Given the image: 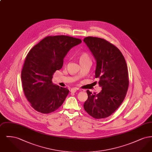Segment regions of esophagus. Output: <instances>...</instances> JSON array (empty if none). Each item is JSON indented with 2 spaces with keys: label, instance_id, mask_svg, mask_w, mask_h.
Returning a JSON list of instances; mask_svg holds the SVG:
<instances>
[{
  "label": "esophagus",
  "instance_id": "1",
  "mask_svg": "<svg viewBox=\"0 0 152 152\" xmlns=\"http://www.w3.org/2000/svg\"><path fill=\"white\" fill-rule=\"evenodd\" d=\"M77 90H79L78 88H72V89H71V92H73V93H75V92H76Z\"/></svg>",
  "mask_w": 152,
  "mask_h": 152
}]
</instances>
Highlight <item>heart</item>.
<instances>
[{"label":"heart","mask_w":152,"mask_h":152,"mask_svg":"<svg viewBox=\"0 0 152 152\" xmlns=\"http://www.w3.org/2000/svg\"><path fill=\"white\" fill-rule=\"evenodd\" d=\"M89 60V58L88 55L86 53H81L79 56V61H84V60Z\"/></svg>","instance_id":"1"}]
</instances>
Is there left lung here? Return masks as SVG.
Masks as SVG:
<instances>
[{
  "instance_id": "8db88e82",
  "label": "left lung",
  "mask_w": 152,
  "mask_h": 152,
  "mask_svg": "<svg viewBox=\"0 0 152 152\" xmlns=\"http://www.w3.org/2000/svg\"><path fill=\"white\" fill-rule=\"evenodd\" d=\"M96 61L95 77L102 90L98 94L87 90L84 108L94 118L110 116L123 102L129 86L127 65L120 51L104 39L88 36L84 39Z\"/></svg>"
}]
</instances>
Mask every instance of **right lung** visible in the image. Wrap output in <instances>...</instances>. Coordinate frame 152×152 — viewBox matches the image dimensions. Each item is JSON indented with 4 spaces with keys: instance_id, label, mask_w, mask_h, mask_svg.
Instances as JSON below:
<instances>
[{
    "instance_id": "obj_1",
    "label": "right lung",
    "mask_w": 152,
    "mask_h": 152,
    "mask_svg": "<svg viewBox=\"0 0 152 152\" xmlns=\"http://www.w3.org/2000/svg\"><path fill=\"white\" fill-rule=\"evenodd\" d=\"M81 43V39L71 36H47L29 51L21 79L26 97L36 111L50 113L64 102L69 91L53 84L52 76L62 68L68 52Z\"/></svg>"
}]
</instances>
